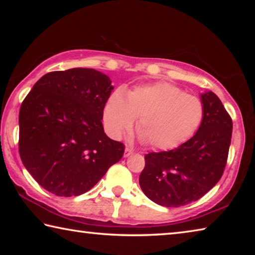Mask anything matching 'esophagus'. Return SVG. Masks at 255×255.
Wrapping results in <instances>:
<instances>
[{
  "label": "esophagus",
  "instance_id": "obj_1",
  "mask_svg": "<svg viewBox=\"0 0 255 255\" xmlns=\"http://www.w3.org/2000/svg\"><path fill=\"white\" fill-rule=\"evenodd\" d=\"M131 154H132V149H131L130 147H128V146H126V148H125L124 156H125V157H128V156H130Z\"/></svg>",
  "mask_w": 255,
  "mask_h": 255
}]
</instances>
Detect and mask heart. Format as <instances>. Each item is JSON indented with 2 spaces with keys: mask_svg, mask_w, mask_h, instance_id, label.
<instances>
[{
  "mask_svg": "<svg viewBox=\"0 0 255 255\" xmlns=\"http://www.w3.org/2000/svg\"><path fill=\"white\" fill-rule=\"evenodd\" d=\"M204 108L195 96L167 82L140 85L126 93H112L103 109L108 132L120 138L138 119L137 131L153 149H172L200 126Z\"/></svg>",
  "mask_w": 255,
  "mask_h": 255,
  "instance_id": "heart-1",
  "label": "heart"
}]
</instances>
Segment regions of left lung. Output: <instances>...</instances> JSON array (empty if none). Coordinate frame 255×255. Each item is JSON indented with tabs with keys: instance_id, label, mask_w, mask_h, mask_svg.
I'll use <instances>...</instances> for the list:
<instances>
[{
	"instance_id": "obj_1",
	"label": "left lung",
	"mask_w": 255,
	"mask_h": 255,
	"mask_svg": "<svg viewBox=\"0 0 255 255\" xmlns=\"http://www.w3.org/2000/svg\"><path fill=\"white\" fill-rule=\"evenodd\" d=\"M204 116L195 136L178 148L145 155L139 185L164 207H180L206 195L221 180L231 145L233 123L214 92L201 93Z\"/></svg>"
}]
</instances>
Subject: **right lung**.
I'll list each match as a JSON object with an SVG mask.
<instances>
[{"instance_id":"right-lung-1","label":"right lung","mask_w":255,"mask_h":255,"mask_svg":"<svg viewBox=\"0 0 255 255\" xmlns=\"http://www.w3.org/2000/svg\"><path fill=\"white\" fill-rule=\"evenodd\" d=\"M114 86L93 68L47 73L19 114V153L25 169L47 191L80 196L122 159L125 145L103 130L106 102Z\"/></svg>"}]
</instances>
